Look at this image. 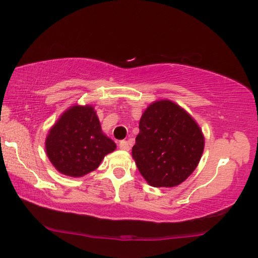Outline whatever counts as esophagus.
I'll return each mask as SVG.
<instances>
[{
	"mask_svg": "<svg viewBox=\"0 0 258 258\" xmlns=\"http://www.w3.org/2000/svg\"><path fill=\"white\" fill-rule=\"evenodd\" d=\"M119 148L121 150H125V151H128L130 150V145L127 141H125V140H123V141L119 142Z\"/></svg>",
	"mask_w": 258,
	"mask_h": 258,
	"instance_id": "1",
	"label": "esophagus"
}]
</instances>
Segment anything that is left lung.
<instances>
[{"instance_id":"left-lung-1","label":"left lung","mask_w":258,"mask_h":258,"mask_svg":"<svg viewBox=\"0 0 258 258\" xmlns=\"http://www.w3.org/2000/svg\"><path fill=\"white\" fill-rule=\"evenodd\" d=\"M132 156L151 186L172 187L189 177L202 158L205 139L196 120L176 103L159 100L146 109Z\"/></svg>"}]
</instances>
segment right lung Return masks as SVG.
Listing matches in <instances>:
<instances>
[{
  "instance_id": "obj_1",
  "label": "right lung",
  "mask_w": 258,
  "mask_h": 258,
  "mask_svg": "<svg viewBox=\"0 0 258 258\" xmlns=\"http://www.w3.org/2000/svg\"><path fill=\"white\" fill-rule=\"evenodd\" d=\"M116 149L102 133L97 112L91 106H73L60 116L45 140L52 165L61 174L81 177L97 169L104 156Z\"/></svg>"
}]
</instances>
